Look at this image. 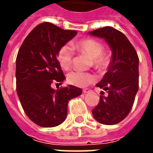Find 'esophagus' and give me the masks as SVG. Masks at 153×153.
Returning a JSON list of instances; mask_svg holds the SVG:
<instances>
[{
  "instance_id": "34e87169",
  "label": "esophagus",
  "mask_w": 153,
  "mask_h": 153,
  "mask_svg": "<svg viewBox=\"0 0 153 153\" xmlns=\"http://www.w3.org/2000/svg\"><path fill=\"white\" fill-rule=\"evenodd\" d=\"M83 93H89V92H91V89H90V88H84V89H83Z\"/></svg>"
}]
</instances>
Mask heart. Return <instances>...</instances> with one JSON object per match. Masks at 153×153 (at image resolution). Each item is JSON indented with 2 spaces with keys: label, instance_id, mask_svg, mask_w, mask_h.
Segmentation results:
<instances>
[{
  "label": "heart",
  "instance_id": "obj_1",
  "mask_svg": "<svg viewBox=\"0 0 153 153\" xmlns=\"http://www.w3.org/2000/svg\"><path fill=\"white\" fill-rule=\"evenodd\" d=\"M73 47L78 51L88 55L93 59V63L97 69H105L109 63L108 57L103 55L102 44L94 39H83L75 42ZM73 50L67 45L61 47L57 52V59L60 66L65 70L70 69L72 64ZM68 83L77 87H85L94 81L93 74L81 71H72L67 75Z\"/></svg>",
  "mask_w": 153,
  "mask_h": 153
}]
</instances>
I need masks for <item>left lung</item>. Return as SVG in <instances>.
Here are the masks:
<instances>
[{"mask_svg":"<svg viewBox=\"0 0 153 153\" xmlns=\"http://www.w3.org/2000/svg\"><path fill=\"white\" fill-rule=\"evenodd\" d=\"M105 39L112 51L107 72L96 86L102 88L100 102L93 115L101 124L112 125L128 115L138 90V60L134 47L124 33L112 27L88 33ZM106 95H103L105 91Z\"/></svg>","mask_w":153,"mask_h":153,"instance_id":"1","label":"left lung"}]
</instances>
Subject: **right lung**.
I'll list each match as a JSON object with an SVG mask.
<instances>
[{
	"label": "right lung",
	"instance_id": "right-lung-1",
	"mask_svg": "<svg viewBox=\"0 0 153 153\" xmlns=\"http://www.w3.org/2000/svg\"><path fill=\"white\" fill-rule=\"evenodd\" d=\"M77 34L51 23L36 26L22 43L16 58V89L25 114L42 127H55L65 121L70 99L82 94V89L68 85L60 89L65 79L57 60L60 47Z\"/></svg>",
	"mask_w": 153,
	"mask_h": 153
}]
</instances>
